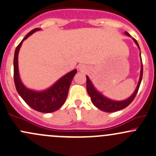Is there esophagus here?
Here are the masks:
<instances>
[{
  "mask_svg": "<svg viewBox=\"0 0 156 156\" xmlns=\"http://www.w3.org/2000/svg\"><path fill=\"white\" fill-rule=\"evenodd\" d=\"M78 69H79V71H80V72L84 73L87 70V67L84 65H80L78 67Z\"/></svg>",
  "mask_w": 156,
  "mask_h": 156,
  "instance_id": "34e87169",
  "label": "esophagus"
}]
</instances>
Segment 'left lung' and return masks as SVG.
<instances>
[{
  "label": "left lung",
  "instance_id": "left-lung-1",
  "mask_svg": "<svg viewBox=\"0 0 156 156\" xmlns=\"http://www.w3.org/2000/svg\"><path fill=\"white\" fill-rule=\"evenodd\" d=\"M125 34L128 37H131L129 34L128 32L125 31ZM133 40L134 41L136 44L137 45V47L139 48V49L140 50L139 44H138L137 41L135 39L133 38ZM140 56H141V52H140ZM141 71H140V77H139V83L137 84L136 89H135L134 92L130 95L129 98H127V99L124 100V101H113V100L109 99V98L105 97L103 94H102L101 92H98L97 90L95 87H94L93 83L91 81V80L89 79V78L87 76V90L88 92L89 95L90 96L91 101H92V103L94 105V106H96L97 108H99L100 110L103 111L105 112H117V111L122 110V109L126 108L128 105H130V103L133 101V99L135 98L136 95L138 90H139V86H140L141 79H142V75H143V65H142V61L141 62Z\"/></svg>",
  "mask_w": 156,
  "mask_h": 156
}]
</instances>
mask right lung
I'll list each match as a JSON object with an SVG mask.
<instances>
[{"mask_svg": "<svg viewBox=\"0 0 156 156\" xmlns=\"http://www.w3.org/2000/svg\"><path fill=\"white\" fill-rule=\"evenodd\" d=\"M39 30H41L40 28H37L30 31L16 48L14 56V80L16 89L20 96L31 108L42 113H51L61 108L65 102L68 95L69 86L73 77L77 73V69H73L64 75L51 87L44 90L36 91L27 88L23 83L20 77L18 53L23 41L26 40L32 34Z\"/></svg>", "mask_w": 156, "mask_h": 156, "instance_id": "1", "label": "right lung"}]
</instances>
